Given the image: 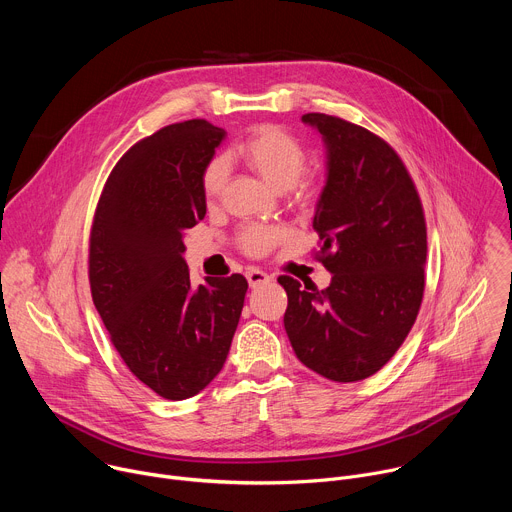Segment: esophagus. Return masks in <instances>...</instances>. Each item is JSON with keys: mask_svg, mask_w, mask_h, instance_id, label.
Listing matches in <instances>:
<instances>
[{"mask_svg": "<svg viewBox=\"0 0 512 512\" xmlns=\"http://www.w3.org/2000/svg\"><path fill=\"white\" fill-rule=\"evenodd\" d=\"M247 281H249V287L255 289V287H261V285H267L271 281V275H267L261 269H249L247 271Z\"/></svg>", "mask_w": 512, "mask_h": 512, "instance_id": "esophagus-1", "label": "esophagus"}]
</instances>
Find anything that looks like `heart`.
<instances>
[{"mask_svg": "<svg viewBox=\"0 0 512 512\" xmlns=\"http://www.w3.org/2000/svg\"><path fill=\"white\" fill-rule=\"evenodd\" d=\"M239 160L257 174L269 188L289 190L298 204H308L316 198V186L304 178L308 154L302 141L289 131L263 125L257 127L237 148ZM227 182V164L214 158L202 172V192L206 200L218 198ZM285 239V229L251 225L241 233V247L249 255H265L271 247Z\"/></svg>", "mask_w": 512, "mask_h": 512, "instance_id": "b5f03b06", "label": "heart"}]
</instances>
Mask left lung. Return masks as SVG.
I'll use <instances>...</instances> for the list:
<instances>
[{
  "mask_svg": "<svg viewBox=\"0 0 512 512\" xmlns=\"http://www.w3.org/2000/svg\"><path fill=\"white\" fill-rule=\"evenodd\" d=\"M302 121L326 145V184L316 204L326 289L281 275L283 326L314 373L354 383L381 371L407 338L425 287L427 233L415 184L387 141L324 113Z\"/></svg>",
  "mask_w": 512,
  "mask_h": 512,
  "instance_id": "obj_1",
  "label": "left lung"
}]
</instances>
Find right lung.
Wrapping results in <instances>:
<instances>
[{
	"label": "right lung",
	"instance_id": "right-lung-1",
	"mask_svg": "<svg viewBox=\"0 0 512 512\" xmlns=\"http://www.w3.org/2000/svg\"><path fill=\"white\" fill-rule=\"evenodd\" d=\"M227 131L204 119L168 125L117 162L89 245L95 308L127 369L154 393H200L227 360L247 279L192 287L184 235L206 214L202 172Z\"/></svg>",
	"mask_w": 512,
	"mask_h": 512
}]
</instances>
